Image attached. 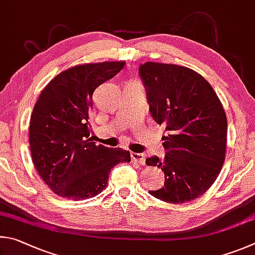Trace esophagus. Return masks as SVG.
Segmentation results:
<instances>
[{"label":"esophagus","mask_w":255,"mask_h":255,"mask_svg":"<svg viewBox=\"0 0 255 255\" xmlns=\"http://www.w3.org/2000/svg\"><path fill=\"white\" fill-rule=\"evenodd\" d=\"M131 159H132V162L139 163V164H141V166H144V164H145V157L142 153L132 152L131 153Z\"/></svg>","instance_id":"1"}]
</instances>
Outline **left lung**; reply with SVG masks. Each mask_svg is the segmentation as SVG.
Here are the masks:
<instances>
[{
	"instance_id": "8db88e82",
	"label": "left lung",
	"mask_w": 255,
	"mask_h": 255,
	"mask_svg": "<svg viewBox=\"0 0 255 255\" xmlns=\"http://www.w3.org/2000/svg\"><path fill=\"white\" fill-rule=\"evenodd\" d=\"M155 122L166 127V155L146 159L164 172V186L150 195L184 204L211 188L225 161L227 119L212 85L188 67L148 61L140 66Z\"/></svg>"
}]
</instances>
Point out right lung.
<instances>
[{
  "mask_svg": "<svg viewBox=\"0 0 255 255\" xmlns=\"http://www.w3.org/2000/svg\"><path fill=\"white\" fill-rule=\"evenodd\" d=\"M124 65L71 67L53 77L35 102L29 128L31 158L44 184L60 197H95L106 188L111 169L131 161L128 151L97 145L89 136L94 91Z\"/></svg>",
  "mask_w": 255,
  "mask_h": 255,
  "instance_id": "obj_1",
  "label": "right lung"
}]
</instances>
